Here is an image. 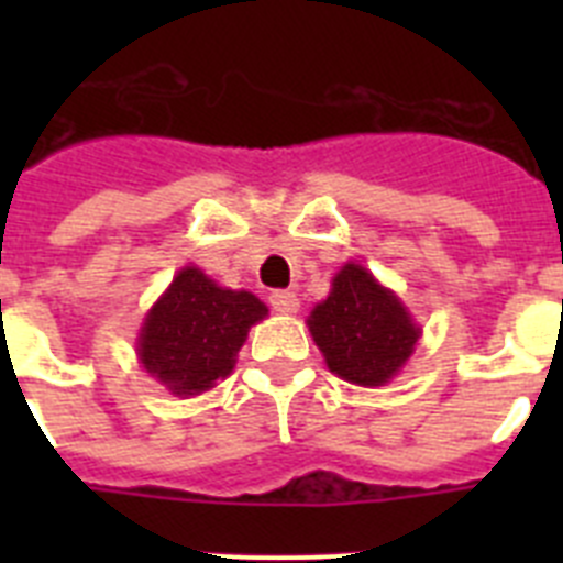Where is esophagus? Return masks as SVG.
Listing matches in <instances>:
<instances>
[{"label":"esophagus","mask_w":563,"mask_h":563,"mask_svg":"<svg viewBox=\"0 0 563 563\" xmlns=\"http://www.w3.org/2000/svg\"><path fill=\"white\" fill-rule=\"evenodd\" d=\"M267 301H271L273 310L285 312V316H290V312L298 310V298H296V292H290V290H273L271 296H267Z\"/></svg>","instance_id":"esophagus-1"}]
</instances>
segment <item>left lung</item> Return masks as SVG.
<instances>
[{"instance_id": "8db88e82", "label": "left lung", "mask_w": 563, "mask_h": 563, "mask_svg": "<svg viewBox=\"0 0 563 563\" xmlns=\"http://www.w3.org/2000/svg\"><path fill=\"white\" fill-rule=\"evenodd\" d=\"M307 324L327 366L357 386L389 380L420 338L395 292L377 285L361 265L338 273L330 298L312 310Z\"/></svg>"}]
</instances>
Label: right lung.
Masks as SVG:
<instances>
[{
	"mask_svg": "<svg viewBox=\"0 0 563 563\" xmlns=\"http://www.w3.org/2000/svg\"><path fill=\"white\" fill-rule=\"evenodd\" d=\"M265 316L267 307L253 292L222 290L202 271L186 267L148 312L137 352L168 391L200 395L231 375L247 330Z\"/></svg>",
	"mask_w": 563,
	"mask_h": 563,
	"instance_id": "1",
	"label": "right lung"
}]
</instances>
